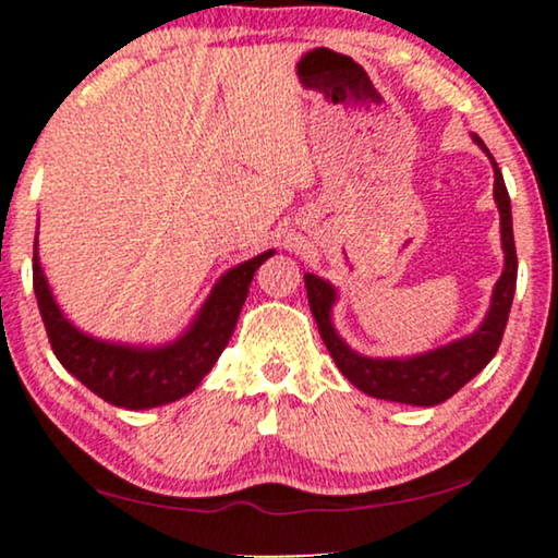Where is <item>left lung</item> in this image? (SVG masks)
Wrapping results in <instances>:
<instances>
[{
  "instance_id": "1",
  "label": "left lung",
  "mask_w": 558,
  "mask_h": 558,
  "mask_svg": "<svg viewBox=\"0 0 558 558\" xmlns=\"http://www.w3.org/2000/svg\"><path fill=\"white\" fill-rule=\"evenodd\" d=\"M477 147L490 157L495 185L493 195L500 210V239H502V254H506V269H502L500 279L495 281L490 310L483 319V325L468 338H460L449 345H441L429 353L414 355V357H368L355 353L345 340L340 338L332 325V304L338 300V292L330 281L319 279L317 274H304V287H307L310 310L315 315V323L319 327V338L325 340L327 350H330L335 365H338L342 376H345L355 388L363 393L373 396V399L384 401H399L411 403V407H437V403L447 401L460 388L477 376L493 355L498 353L502 332H506L510 304H513L515 294V277H518V256H515V241H513V216H510V197L502 182V172L490 149L477 134H472Z\"/></svg>"
}]
</instances>
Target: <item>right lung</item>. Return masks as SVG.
I'll return each mask as SVG.
<instances>
[{
  "mask_svg": "<svg viewBox=\"0 0 558 558\" xmlns=\"http://www.w3.org/2000/svg\"><path fill=\"white\" fill-rule=\"evenodd\" d=\"M269 256H274V248L228 269L216 281L210 296L187 330L174 342L157 348L121 345V342L98 340L81 332L60 312L56 296L50 292L40 256H37V239L33 254V287L52 353L63 363V368L104 401L140 411L162 407V403H172L193 393L197 384L208 376L235 330L241 307L248 296L251 279Z\"/></svg>",
  "mask_w": 558,
  "mask_h": 558,
  "instance_id": "1",
  "label": "right lung"
}]
</instances>
